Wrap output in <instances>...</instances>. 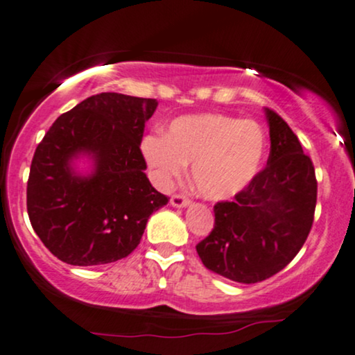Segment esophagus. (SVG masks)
Listing matches in <instances>:
<instances>
[{
    "label": "esophagus",
    "mask_w": 355,
    "mask_h": 355,
    "mask_svg": "<svg viewBox=\"0 0 355 355\" xmlns=\"http://www.w3.org/2000/svg\"><path fill=\"white\" fill-rule=\"evenodd\" d=\"M170 205L175 206V208H185V206L190 205V200L183 195H173L172 198H170Z\"/></svg>",
    "instance_id": "esophagus-1"
}]
</instances>
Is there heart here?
<instances>
[{"label":"heart","mask_w":355,"mask_h":355,"mask_svg":"<svg viewBox=\"0 0 355 355\" xmlns=\"http://www.w3.org/2000/svg\"><path fill=\"white\" fill-rule=\"evenodd\" d=\"M266 132L257 123L206 113L173 119L165 136L150 134L141 150L155 182L168 187L191 166V180L206 200H227L244 190L266 157Z\"/></svg>","instance_id":"1"}]
</instances>
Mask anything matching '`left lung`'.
Listing matches in <instances>:
<instances>
[{"label":"left lung","instance_id":"1","mask_svg":"<svg viewBox=\"0 0 355 355\" xmlns=\"http://www.w3.org/2000/svg\"><path fill=\"white\" fill-rule=\"evenodd\" d=\"M267 167L232 201L214 205V227L196 245L211 272L257 284L285 268L303 248L315 219L318 182L311 159L275 111Z\"/></svg>","mask_w":355,"mask_h":355}]
</instances>
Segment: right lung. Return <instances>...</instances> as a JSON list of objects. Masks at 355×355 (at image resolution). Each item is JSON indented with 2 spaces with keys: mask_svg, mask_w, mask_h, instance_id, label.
Masks as SVG:
<instances>
[{
  "mask_svg": "<svg viewBox=\"0 0 355 355\" xmlns=\"http://www.w3.org/2000/svg\"><path fill=\"white\" fill-rule=\"evenodd\" d=\"M159 103L100 93L58 116L34 152L28 214L44 245L70 266H101L128 257L147 219L168 203L150 185L141 152L146 121ZM87 155L94 170L78 174Z\"/></svg>",
  "mask_w": 355,
  "mask_h": 355,
  "instance_id": "obj_1",
  "label": "right lung"
}]
</instances>
